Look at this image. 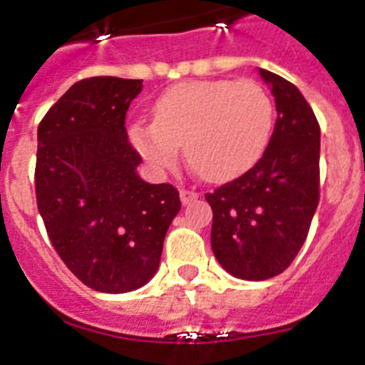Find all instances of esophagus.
I'll use <instances>...</instances> for the list:
<instances>
[{"label": "esophagus", "instance_id": "1", "mask_svg": "<svg viewBox=\"0 0 365 365\" xmlns=\"http://www.w3.org/2000/svg\"><path fill=\"white\" fill-rule=\"evenodd\" d=\"M179 195H180V202H182V205H192V202L197 201V197H199L197 192H193V190H185V188L180 190Z\"/></svg>", "mask_w": 365, "mask_h": 365}]
</instances>
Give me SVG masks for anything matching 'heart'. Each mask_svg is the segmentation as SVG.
<instances>
[{
  "label": "heart",
  "instance_id": "b5f03b06",
  "mask_svg": "<svg viewBox=\"0 0 365 365\" xmlns=\"http://www.w3.org/2000/svg\"><path fill=\"white\" fill-rule=\"evenodd\" d=\"M276 109L254 80H201L173 86L157 98L153 122H135L130 140L157 170L175 166L179 146L208 180H228L265 153Z\"/></svg>",
  "mask_w": 365,
  "mask_h": 365
}]
</instances>
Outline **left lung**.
<instances>
[{
	"label": "left lung",
	"instance_id": "1",
	"mask_svg": "<svg viewBox=\"0 0 365 365\" xmlns=\"http://www.w3.org/2000/svg\"><path fill=\"white\" fill-rule=\"evenodd\" d=\"M278 118L265 153L247 173L205 199L212 250L232 276L263 282L282 274L307 240L320 201V124L298 87L259 69Z\"/></svg>",
	"mask_w": 365,
	"mask_h": 365
}]
</instances>
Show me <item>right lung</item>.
Listing matches in <instances>:
<instances>
[{
  "label": "right lung",
  "mask_w": 365,
  "mask_h": 365,
  "mask_svg": "<svg viewBox=\"0 0 365 365\" xmlns=\"http://www.w3.org/2000/svg\"><path fill=\"white\" fill-rule=\"evenodd\" d=\"M143 80L93 76L71 86L38 125V212L58 256L89 289L130 292L159 269L180 210L175 186L137 175L125 113Z\"/></svg>",
  "instance_id": "obj_1"
}]
</instances>
